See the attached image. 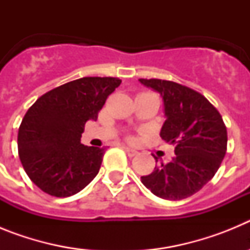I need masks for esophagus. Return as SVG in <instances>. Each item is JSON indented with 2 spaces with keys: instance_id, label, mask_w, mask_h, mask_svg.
<instances>
[{
  "instance_id": "obj_1",
  "label": "esophagus",
  "mask_w": 250,
  "mask_h": 250,
  "mask_svg": "<svg viewBox=\"0 0 250 250\" xmlns=\"http://www.w3.org/2000/svg\"><path fill=\"white\" fill-rule=\"evenodd\" d=\"M124 150H125V152H126L127 155L129 156H136L139 154L138 151H136V150H134V149H131V147H124Z\"/></svg>"
}]
</instances>
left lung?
<instances>
[{
  "instance_id": "left-lung-1",
  "label": "left lung",
  "mask_w": 250,
  "mask_h": 250,
  "mask_svg": "<svg viewBox=\"0 0 250 250\" xmlns=\"http://www.w3.org/2000/svg\"><path fill=\"white\" fill-rule=\"evenodd\" d=\"M139 81L160 94L165 115L160 136L175 146L171 161L155 165L151 174L141 176V183L161 199H185L219 169L227 152V127L218 110L199 92L173 81Z\"/></svg>"
}]
</instances>
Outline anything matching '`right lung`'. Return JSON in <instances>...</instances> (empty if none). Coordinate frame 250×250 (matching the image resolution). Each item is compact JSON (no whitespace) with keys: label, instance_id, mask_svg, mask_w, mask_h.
I'll list each match as a JSON object with an SVG mask.
<instances>
[{"label":"right lung","instance_id":"obj_1","mask_svg":"<svg viewBox=\"0 0 250 250\" xmlns=\"http://www.w3.org/2000/svg\"><path fill=\"white\" fill-rule=\"evenodd\" d=\"M118 77H81L46 92L19 129V155L28 178L45 193L67 198L98 175L105 147L81 144L89 120H98Z\"/></svg>","mask_w":250,"mask_h":250}]
</instances>
